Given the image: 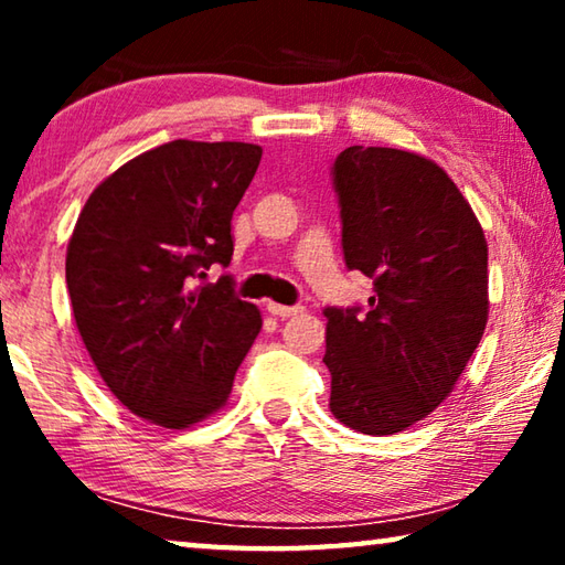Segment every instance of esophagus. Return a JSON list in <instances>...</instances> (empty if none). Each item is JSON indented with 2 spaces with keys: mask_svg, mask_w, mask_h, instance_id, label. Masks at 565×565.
Wrapping results in <instances>:
<instances>
[{
  "mask_svg": "<svg viewBox=\"0 0 565 565\" xmlns=\"http://www.w3.org/2000/svg\"><path fill=\"white\" fill-rule=\"evenodd\" d=\"M266 309H269V313L276 319H289V317H296V313L301 311V306H284V303L269 301V303H266Z\"/></svg>",
  "mask_w": 565,
  "mask_h": 565,
  "instance_id": "1",
  "label": "esophagus"
}]
</instances>
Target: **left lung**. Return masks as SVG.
<instances>
[{"instance_id":"obj_1","label":"left lung","mask_w":565,"mask_h":565,"mask_svg":"<svg viewBox=\"0 0 565 565\" xmlns=\"http://www.w3.org/2000/svg\"><path fill=\"white\" fill-rule=\"evenodd\" d=\"M349 269L374 281L369 309H323L329 408L388 436L451 394L489 321V244L471 204L431 159L349 147L333 161Z\"/></svg>"}]
</instances>
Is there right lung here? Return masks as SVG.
I'll list each match as a JSON object with an SVG mask.
<instances>
[{"instance_id": "1", "label": "right lung", "mask_w": 565, "mask_h": 565, "mask_svg": "<svg viewBox=\"0 0 565 565\" xmlns=\"http://www.w3.org/2000/svg\"><path fill=\"white\" fill-rule=\"evenodd\" d=\"M262 147L177 139L92 191L66 246V289L99 376L131 414L189 428L232 394L262 313L232 276V216Z\"/></svg>"}]
</instances>
